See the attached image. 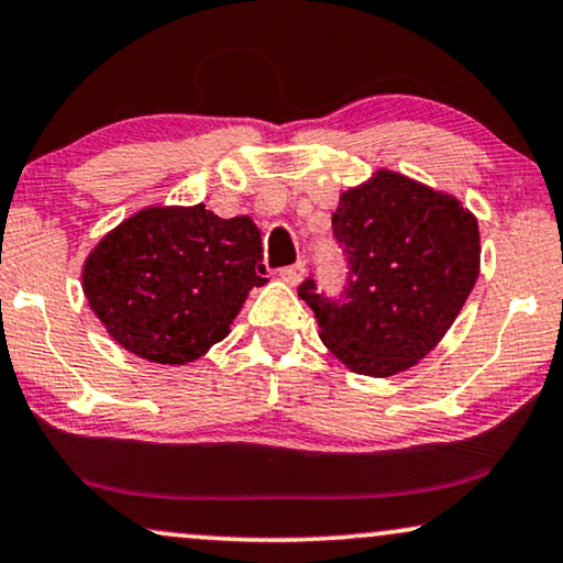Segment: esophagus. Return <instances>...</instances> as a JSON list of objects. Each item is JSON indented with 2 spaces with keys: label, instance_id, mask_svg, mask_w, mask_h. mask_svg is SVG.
Returning <instances> with one entry per match:
<instances>
[{
  "label": "esophagus",
  "instance_id": "obj_1",
  "mask_svg": "<svg viewBox=\"0 0 563 563\" xmlns=\"http://www.w3.org/2000/svg\"><path fill=\"white\" fill-rule=\"evenodd\" d=\"M306 275V262H296V265L280 267V277L288 283V286H298Z\"/></svg>",
  "mask_w": 563,
  "mask_h": 563
}]
</instances>
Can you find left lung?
<instances>
[{"label":"left lung","instance_id":"obj_1","mask_svg":"<svg viewBox=\"0 0 563 563\" xmlns=\"http://www.w3.org/2000/svg\"><path fill=\"white\" fill-rule=\"evenodd\" d=\"M334 239L347 254L340 298L303 280L321 342L360 376L388 378L443 340L478 277V221L453 195L391 169L340 195Z\"/></svg>","mask_w":563,"mask_h":563}]
</instances>
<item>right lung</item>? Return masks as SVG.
<instances>
[{
  "mask_svg": "<svg viewBox=\"0 0 563 563\" xmlns=\"http://www.w3.org/2000/svg\"><path fill=\"white\" fill-rule=\"evenodd\" d=\"M265 283L254 221L219 219L203 203L133 213L100 239L81 269L89 309L112 340L162 365L203 357Z\"/></svg>",
  "mask_w": 563,
  "mask_h": 563,
  "instance_id": "right-lung-1",
  "label": "right lung"
}]
</instances>
